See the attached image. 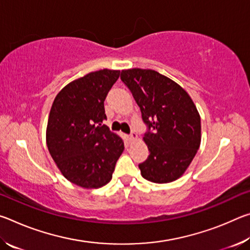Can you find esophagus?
Segmentation results:
<instances>
[{
	"label": "esophagus",
	"instance_id": "1",
	"mask_svg": "<svg viewBox=\"0 0 250 250\" xmlns=\"http://www.w3.org/2000/svg\"><path fill=\"white\" fill-rule=\"evenodd\" d=\"M137 138H138V135H137V133H134V132L131 133V134L129 135V137H128V139H129V141H130V142L134 141L135 139H137Z\"/></svg>",
	"mask_w": 250,
	"mask_h": 250
}]
</instances>
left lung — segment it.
Masks as SVG:
<instances>
[{
	"instance_id": "obj_1",
	"label": "left lung",
	"mask_w": 250,
	"mask_h": 250,
	"mask_svg": "<svg viewBox=\"0 0 250 250\" xmlns=\"http://www.w3.org/2000/svg\"><path fill=\"white\" fill-rule=\"evenodd\" d=\"M142 119L149 125L143 141L150 151L139 164L141 175L153 183H170L184 174L201 146V117L184 88L152 69L121 71Z\"/></svg>"
}]
</instances>
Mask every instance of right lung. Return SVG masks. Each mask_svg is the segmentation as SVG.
Masks as SVG:
<instances>
[{"label": "right lung", "mask_w": 250, "mask_h": 250, "mask_svg": "<svg viewBox=\"0 0 250 250\" xmlns=\"http://www.w3.org/2000/svg\"><path fill=\"white\" fill-rule=\"evenodd\" d=\"M120 70L101 69L75 79L55 97L46 145L65 179L86 189L109 183L125 150L121 137L101 125L104 101Z\"/></svg>", "instance_id": "add662e5"}]
</instances>
